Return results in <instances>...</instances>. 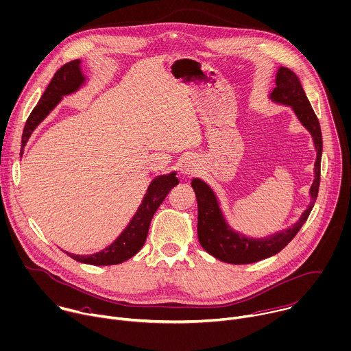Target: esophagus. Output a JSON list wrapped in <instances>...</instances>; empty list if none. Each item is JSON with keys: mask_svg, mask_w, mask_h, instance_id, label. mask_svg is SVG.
<instances>
[{"mask_svg": "<svg viewBox=\"0 0 351 351\" xmlns=\"http://www.w3.org/2000/svg\"><path fill=\"white\" fill-rule=\"evenodd\" d=\"M182 172H183V175H194L197 172V164L191 160L184 161L183 167H182Z\"/></svg>", "mask_w": 351, "mask_h": 351, "instance_id": "1", "label": "esophagus"}]
</instances>
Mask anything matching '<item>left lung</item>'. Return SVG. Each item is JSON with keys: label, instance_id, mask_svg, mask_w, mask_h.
I'll return each instance as SVG.
<instances>
[{"label": "left lung", "instance_id": "1", "mask_svg": "<svg viewBox=\"0 0 351 351\" xmlns=\"http://www.w3.org/2000/svg\"><path fill=\"white\" fill-rule=\"evenodd\" d=\"M276 84L277 86L271 92V99L274 101L288 104L293 108L300 123L310 131L315 145L317 161L314 169L315 178L310 189L311 204L303 212L299 221L293 224L291 228L266 240H252L239 234V232H234L226 224L213 191L202 180L194 179L191 182V186L195 191L198 204L197 230L199 244L208 254L226 263H255L282 251L292 241V239L298 234L299 230L307 220L318 195L322 154V135L318 119L302 88L298 75L292 70L287 67H280Z\"/></svg>", "mask_w": 351, "mask_h": 351}]
</instances>
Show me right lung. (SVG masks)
I'll return each instance as SVG.
<instances>
[{
	"label": "right lung",
	"mask_w": 351,
	"mask_h": 351,
	"mask_svg": "<svg viewBox=\"0 0 351 351\" xmlns=\"http://www.w3.org/2000/svg\"><path fill=\"white\" fill-rule=\"evenodd\" d=\"M84 75L80 70V60H71L63 64L51 80L49 85L47 86L45 92L43 93L38 104L30 112L29 119L26 121L23 135H22V149L27 143L32 132L36 127L45 119L49 111L59 103L62 96L69 95L80 88L84 82ZM176 173H171L168 176H160L152 182L149 186L147 194L145 195L142 205L139 206L136 215L130 221L127 228L121 232V236L117 239L106 250L93 254V255H73L66 252L70 258L77 262L93 265V266H110V265H119L134 255H136L146 243L150 221L162 204L168 193L179 184V179L175 176Z\"/></svg>",
	"instance_id": "right-lung-1"
}]
</instances>
